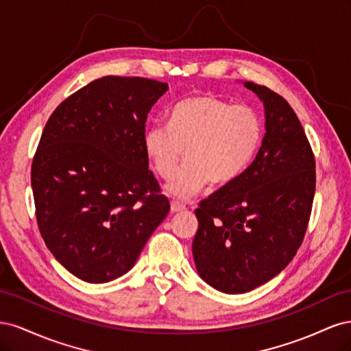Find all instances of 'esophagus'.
I'll use <instances>...</instances> for the list:
<instances>
[{
    "instance_id": "esophagus-1",
    "label": "esophagus",
    "mask_w": 351,
    "mask_h": 351,
    "mask_svg": "<svg viewBox=\"0 0 351 351\" xmlns=\"http://www.w3.org/2000/svg\"><path fill=\"white\" fill-rule=\"evenodd\" d=\"M184 209H186V205L182 204V202H178V200L171 202V212H182Z\"/></svg>"
}]
</instances>
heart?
Segmentation results:
<instances>
[{"label": "heart", "mask_w": 351, "mask_h": 351, "mask_svg": "<svg viewBox=\"0 0 351 351\" xmlns=\"http://www.w3.org/2000/svg\"><path fill=\"white\" fill-rule=\"evenodd\" d=\"M263 136L261 114L250 105H232L215 95H196L177 104L169 124H152L143 134V151L155 173L171 178L167 192L190 197L212 186H226L240 177L253 161Z\"/></svg>", "instance_id": "obj_1"}]
</instances>
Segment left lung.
<instances>
[{
    "instance_id": "1",
    "label": "left lung",
    "mask_w": 351,
    "mask_h": 351,
    "mask_svg": "<svg viewBox=\"0 0 351 351\" xmlns=\"http://www.w3.org/2000/svg\"><path fill=\"white\" fill-rule=\"evenodd\" d=\"M263 101L267 133L252 164L199 204L193 258L214 289L246 293L278 275L302 246L316 164L295 112L280 93L246 82Z\"/></svg>"
}]
</instances>
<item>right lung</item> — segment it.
<instances>
[{
    "label": "right lung",
    "instance_id": "add662e5",
    "mask_svg": "<svg viewBox=\"0 0 351 351\" xmlns=\"http://www.w3.org/2000/svg\"><path fill=\"white\" fill-rule=\"evenodd\" d=\"M168 84L107 76L62 101L32 161L38 228L77 278L108 282L133 268L169 212L143 151L152 105Z\"/></svg>",
    "mask_w": 351,
    "mask_h": 351
}]
</instances>
